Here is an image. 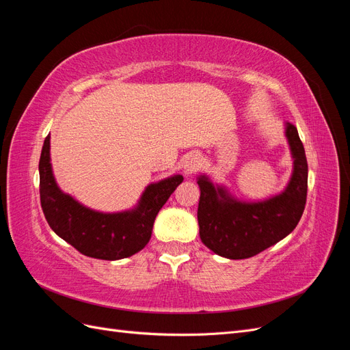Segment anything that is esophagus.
I'll list each match as a JSON object with an SVG mask.
<instances>
[{
	"label": "esophagus",
	"mask_w": 350,
	"mask_h": 350,
	"mask_svg": "<svg viewBox=\"0 0 350 350\" xmlns=\"http://www.w3.org/2000/svg\"><path fill=\"white\" fill-rule=\"evenodd\" d=\"M198 165H200L198 154H188V157L184 161V171L187 174H193Z\"/></svg>",
	"instance_id": "esophagus-1"
}]
</instances>
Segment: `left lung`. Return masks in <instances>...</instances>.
<instances>
[{"label":"left lung","instance_id":"obj_1","mask_svg":"<svg viewBox=\"0 0 350 350\" xmlns=\"http://www.w3.org/2000/svg\"><path fill=\"white\" fill-rule=\"evenodd\" d=\"M286 137L293 156V174L284 191L276 197L241 203L206 176L198 178L200 238L217 256L230 260L257 256L288 237L298 225L306 203L308 163L293 124L286 125Z\"/></svg>","mask_w":350,"mask_h":350}]
</instances>
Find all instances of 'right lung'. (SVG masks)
Here are the masks:
<instances>
[{
	"mask_svg": "<svg viewBox=\"0 0 350 350\" xmlns=\"http://www.w3.org/2000/svg\"><path fill=\"white\" fill-rule=\"evenodd\" d=\"M183 181V175H175L150 184L134 210L107 215L86 208L58 188L51 169L49 135L39 159L40 206L48 225L83 256L99 260L126 258L143 250L159 210Z\"/></svg>",
	"mask_w": 350,
	"mask_h": 350,
	"instance_id": "1",
	"label": "right lung"
}]
</instances>
